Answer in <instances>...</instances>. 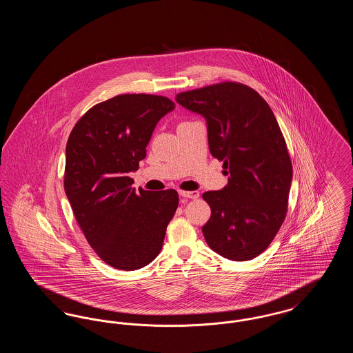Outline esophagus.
<instances>
[{"instance_id": "1", "label": "esophagus", "mask_w": 353, "mask_h": 353, "mask_svg": "<svg viewBox=\"0 0 353 353\" xmlns=\"http://www.w3.org/2000/svg\"><path fill=\"white\" fill-rule=\"evenodd\" d=\"M179 193H180V196H181V197H184V199H190V200H196V199H199V196H200V193H199L197 190H192V192L180 190Z\"/></svg>"}]
</instances>
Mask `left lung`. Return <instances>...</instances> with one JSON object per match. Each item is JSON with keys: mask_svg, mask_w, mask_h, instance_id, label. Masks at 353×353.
<instances>
[{"mask_svg": "<svg viewBox=\"0 0 353 353\" xmlns=\"http://www.w3.org/2000/svg\"><path fill=\"white\" fill-rule=\"evenodd\" d=\"M176 101L205 118L210 153L229 176L223 189L202 194L212 209L205 241L223 258L250 261L269 248L287 213L292 165L279 124L246 84H212Z\"/></svg>", "mask_w": 353, "mask_h": 353, "instance_id": "left-lung-1", "label": "left lung"}]
</instances>
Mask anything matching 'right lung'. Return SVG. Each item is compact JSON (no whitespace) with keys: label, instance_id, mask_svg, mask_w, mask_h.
<instances>
[{"label":"right lung","instance_id":"right-lung-1","mask_svg":"<svg viewBox=\"0 0 353 353\" xmlns=\"http://www.w3.org/2000/svg\"><path fill=\"white\" fill-rule=\"evenodd\" d=\"M173 108L165 97L118 95L90 108L68 136L66 196L90 246L115 269L151 263L179 206L174 189L137 193L128 177L147 156L156 124Z\"/></svg>","mask_w":353,"mask_h":353}]
</instances>
